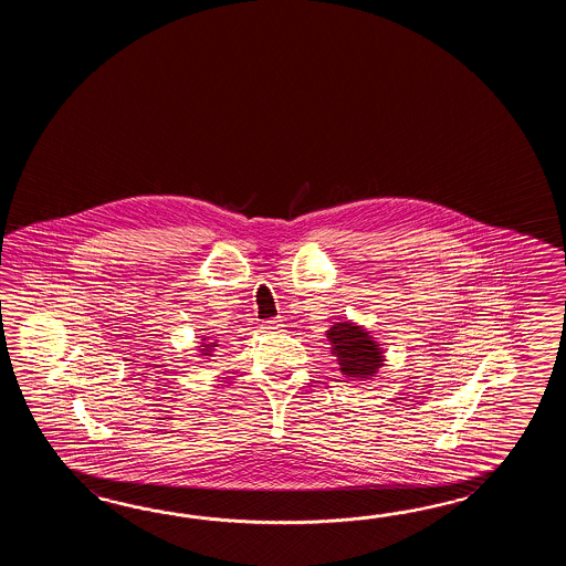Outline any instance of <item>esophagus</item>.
<instances>
[{
    "label": "esophagus",
    "instance_id": "esophagus-1",
    "mask_svg": "<svg viewBox=\"0 0 566 566\" xmlns=\"http://www.w3.org/2000/svg\"><path fill=\"white\" fill-rule=\"evenodd\" d=\"M281 322H283V319H279V317H273V319H266L265 324V327L266 329H279V327H281Z\"/></svg>",
    "mask_w": 566,
    "mask_h": 566
}]
</instances>
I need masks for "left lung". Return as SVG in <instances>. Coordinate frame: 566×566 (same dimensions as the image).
<instances>
[{"mask_svg": "<svg viewBox=\"0 0 566 566\" xmlns=\"http://www.w3.org/2000/svg\"><path fill=\"white\" fill-rule=\"evenodd\" d=\"M327 342L336 356L342 374L356 380H370L385 364V352L380 344L354 322H339L327 329Z\"/></svg>", "mask_w": 566, "mask_h": 566, "instance_id": "left-lung-1", "label": "left lung"}]
</instances>
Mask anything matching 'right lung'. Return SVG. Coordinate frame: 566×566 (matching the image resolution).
Returning <instances> with one entry per match:
<instances>
[{
	"mask_svg": "<svg viewBox=\"0 0 566 566\" xmlns=\"http://www.w3.org/2000/svg\"><path fill=\"white\" fill-rule=\"evenodd\" d=\"M212 349H214V344H212V342H210V344H202V346H200L202 356H212Z\"/></svg>",
	"mask_w": 566,
	"mask_h": 566,
	"instance_id": "obj_1",
	"label": "right lung"
}]
</instances>
